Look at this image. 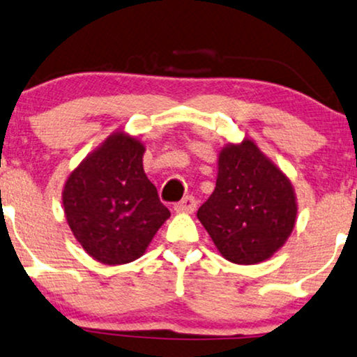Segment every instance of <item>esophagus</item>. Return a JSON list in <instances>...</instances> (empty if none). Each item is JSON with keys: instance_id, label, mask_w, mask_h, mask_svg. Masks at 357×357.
I'll return each mask as SVG.
<instances>
[{"instance_id": "34e87169", "label": "esophagus", "mask_w": 357, "mask_h": 357, "mask_svg": "<svg viewBox=\"0 0 357 357\" xmlns=\"http://www.w3.org/2000/svg\"><path fill=\"white\" fill-rule=\"evenodd\" d=\"M196 206L197 201L194 199L192 196H186L184 199L179 201L178 204H174V211L178 212V214H191V212L196 211Z\"/></svg>"}]
</instances>
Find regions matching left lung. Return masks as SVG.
I'll use <instances>...</instances> for the list:
<instances>
[{"label": "left lung", "instance_id": "1", "mask_svg": "<svg viewBox=\"0 0 357 357\" xmlns=\"http://www.w3.org/2000/svg\"><path fill=\"white\" fill-rule=\"evenodd\" d=\"M296 214L291 181L254 139L222 146L215 189L197 219L225 260L238 265L268 260L291 236Z\"/></svg>", "mask_w": 357, "mask_h": 357}]
</instances>
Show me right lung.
Listing matches in <instances>:
<instances>
[{
	"instance_id": "1",
	"label": "right lung",
	"mask_w": 357,
	"mask_h": 357,
	"mask_svg": "<svg viewBox=\"0 0 357 357\" xmlns=\"http://www.w3.org/2000/svg\"><path fill=\"white\" fill-rule=\"evenodd\" d=\"M143 155L142 139L116 130L66 179L67 224L82 249L103 265L139 259L171 215L145 174Z\"/></svg>"
}]
</instances>
